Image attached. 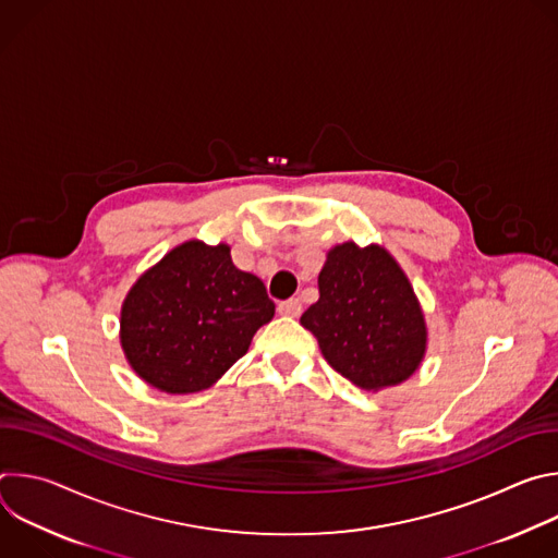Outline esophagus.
Segmentation results:
<instances>
[{
  "label": "esophagus",
  "mask_w": 558,
  "mask_h": 558,
  "mask_svg": "<svg viewBox=\"0 0 558 558\" xmlns=\"http://www.w3.org/2000/svg\"><path fill=\"white\" fill-rule=\"evenodd\" d=\"M278 311L280 315H287V317H298L302 313V302L298 298H291V300H284L278 304Z\"/></svg>",
  "instance_id": "esophagus-1"
}]
</instances>
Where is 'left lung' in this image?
<instances>
[{
	"label": "left lung",
	"mask_w": 558,
	"mask_h": 558,
	"mask_svg": "<svg viewBox=\"0 0 558 558\" xmlns=\"http://www.w3.org/2000/svg\"><path fill=\"white\" fill-rule=\"evenodd\" d=\"M317 298L300 325L325 360L362 390L407 381L424 362L428 327L415 289L388 250L349 241L327 252Z\"/></svg>",
	"instance_id": "obj_1"
}]
</instances>
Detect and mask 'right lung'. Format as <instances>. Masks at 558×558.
I'll return each instance as SVG.
<instances>
[{"mask_svg": "<svg viewBox=\"0 0 558 558\" xmlns=\"http://www.w3.org/2000/svg\"><path fill=\"white\" fill-rule=\"evenodd\" d=\"M227 243L187 241L138 276L121 304L119 340L132 371L170 395L214 386L241 360L276 304L231 263Z\"/></svg>", "mask_w": 558, "mask_h": 558, "instance_id": "1", "label": "right lung"}]
</instances>
